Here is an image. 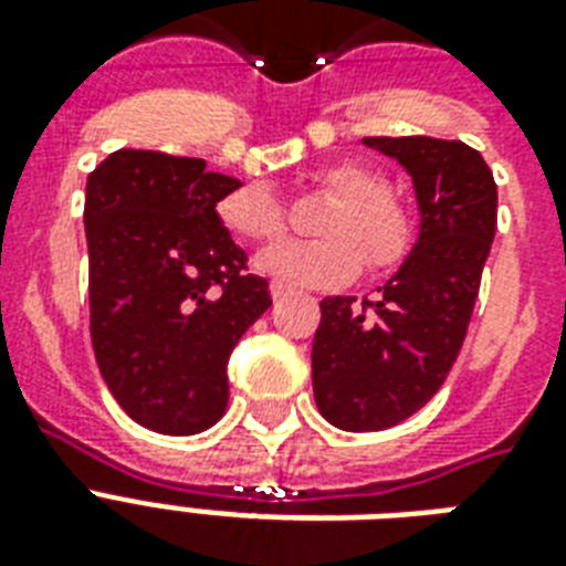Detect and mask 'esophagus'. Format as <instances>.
<instances>
[{
  "instance_id": "esophagus-1",
  "label": "esophagus",
  "mask_w": 566,
  "mask_h": 566,
  "mask_svg": "<svg viewBox=\"0 0 566 566\" xmlns=\"http://www.w3.org/2000/svg\"><path fill=\"white\" fill-rule=\"evenodd\" d=\"M287 293H291V287H287V284H282V282L270 284V296H273V300H284Z\"/></svg>"
}]
</instances>
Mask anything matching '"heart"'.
Here are the masks:
<instances>
[{"mask_svg": "<svg viewBox=\"0 0 566 566\" xmlns=\"http://www.w3.org/2000/svg\"><path fill=\"white\" fill-rule=\"evenodd\" d=\"M335 205L319 217L323 240H284L264 249L255 266L287 287H344L364 270H394L411 252V220L387 196L381 172L361 161H337L314 176ZM217 217L243 240H273L284 231V208L266 185H243L217 202Z\"/></svg>", "mask_w": 566, "mask_h": 566, "instance_id": "1", "label": "heart"}]
</instances>
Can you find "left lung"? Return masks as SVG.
I'll return each mask as SVG.
<instances>
[{"label":"left lung","instance_id":"8db88e82","mask_svg":"<svg viewBox=\"0 0 566 566\" xmlns=\"http://www.w3.org/2000/svg\"><path fill=\"white\" fill-rule=\"evenodd\" d=\"M411 176L420 234L376 300L326 296L311 349L319 413L381 431L417 413L455 364L496 234V181L461 140L364 137Z\"/></svg>","mask_w":566,"mask_h":566}]
</instances>
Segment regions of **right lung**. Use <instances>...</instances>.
Wrapping results in <instances>:
<instances>
[{"label": "right lung", "instance_id": "1", "mask_svg": "<svg viewBox=\"0 0 566 566\" xmlns=\"http://www.w3.org/2000/svg\"><path fill=\"white\" fill-rule=\"evenodd\" d=\"M234 188L202 158L149 149H117L87 176L93 353L119 408L161 434L220 420L231 349L273 305L217 217Z\"/></svg>", "mask_w": 566, "mask_h": 566}]
</instances>
